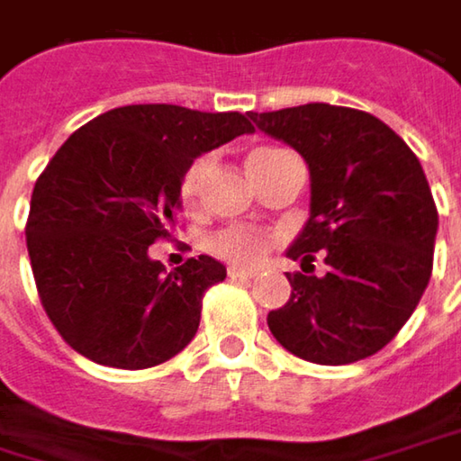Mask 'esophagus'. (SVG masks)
<instances>
[{
  "mask_svg": "<svg viewBox=\"0 0 461 461\" xmlns=\"http://www.w3.org/2000/svg\"><path fill=\"white\" fill-rule=\"evenodd\" d=\"M227 274H230L231 282H248V279H253V276H256L253 271H248V268H234V266H231Z\"/></svg>",
  "mask_w": 461,
  "mask_h": 461,
  "instance_id": "obj_1",
  "label": "esophagus"
}]
</instances>
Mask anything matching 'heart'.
<instances>
[{
  "label": "heart",
  "instance_id": "b5f03b06",
  "mask_svg": "<svg viewBox=\"0 0 461 461\" xmlns=\"http://www.w3.org/2000/svg\"><path fill=\"white\" fill-rule=\"evenodd\" d=\"M276 153H279V150L274 149L253 150V153L248 156V169H250V175H258V172L266 167V161L274 158ZM208 169H211V158H208V156H201V158H195V161L187 167V172L182 175V182H179V198H182V203L187 205V208H193V205L198 203ZM271 242H274V237H271L268 231L256 230V227H227V230L213 231V234L208 237L205 248H208L211 256H216L219 260H224V263H231V266H237V268H253V266L260 263L263 256L268 253Z\"/></svg>",
  "mask_w": 461,
  "mask_h": 461
}]
</instances>
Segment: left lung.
<instances>
[{
	"label": "left lung",
	"mask_w": 461,
	"mask_h": 461,
	"mask_svg": "<svg viewBox=\"0 0 461 461\" xmlns=\"http://www.w3.org/2000/svg\"><path fill=\"white\" fill-rule=\"evenodd\" d=\"M311 169V219L286 256L314 267L286 274L292 294L268 312L286 352L347 366L384 349L415 312L433 271L438 211L418 156L378 117L331 104L250 114Z\"/></svg>",
	"instance_id": "1"
}]
</instances>
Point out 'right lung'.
Instances as JSON below:
<instances>
[{
	"mask_svg": "<svg viewBox=\"0 0 461 461\" xmlns=\"http://www.w3.org/2000/svg\"><path fill=\"white\" fill-rule=\"evenodd\" d=\"M242 132H253L250 114L132 104L54 153L31 195L25 242L43 311L75 352L143 370L190 344L203 294L227 268L198 256L167 274L149 248L172 237L187 167Z\"/></svg>",
	"mask_w": 461,
	"mask_h": 461,
	"instance_id": "1",
	"label": "right lung"
}]
</instances>
